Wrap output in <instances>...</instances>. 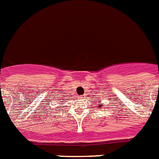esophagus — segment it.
<instances>
[{
	"mask_svg": "<svg viewBox=\"0 0 159 159\" xmlns=\"http://www.w3.org/2000/svg\"><path fill=\"white\" fill-rule=\"evenodd\" d=\"M80 98H81V99H83V98H84V96H80Z\"/></svg>",
	"mask_w": 159,
	"mask_h": 159,
	"instance_id": "34e87169",
	"label": "esophagus"
}]
</instances>
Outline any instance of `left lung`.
Returning <instances> with one entry per match:
<instances>
[{
    "label": "left lung",
    "instance_id": "obj_1",
    "mask_svg": "<svg viewBox=\"0 0 159 159\" xmlns=\"http://www.w3.org/2000/svg\"><path fill=\"white\" fill-rule=\"evenodd\" d=\"M99 108H100V106H99Z\"/></svg>",
    "mask_w": 159,
    "mask_h": 159
}]
</instances>
